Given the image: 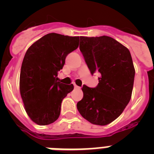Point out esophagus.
<instances>
[{
	"instance_id": "1",
	"label": "esophagus",
	"mask_w": 154,
	"mask_h": 154,
	"mask_svg": "<svg viewBox=\"0 0 154 154\" xmlns=\"http://www.w3.org/2000/svg\"><path fill=\"white\" fill-rule=\"evenodd\" d=\"M74 87H75V89H79L80 87L78 86V85H76L75 84H74Z\"/></svg>"
}]
</instances>
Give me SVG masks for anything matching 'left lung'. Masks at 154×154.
I'll return each instance as SVG.
<instances>
[{
	"instance_id": "8db88e82",
	"label": "left lung",
	"mask_w": 154,
	"mask_h": 154,
	"mask_svg": "<svg viewBox=\"0 0 154 154\" xmlns=\"http://www.w3.org/2000/svg\"><path fill=\"white\" fill-rule=\"evenodd\" d=\"M79 49L91 73H100L96 88L84 85L77 103L82 116L106 126L122 114L133 92L135 69L127 48L109 36H80Z\"/></svg>"
}]
</instances>
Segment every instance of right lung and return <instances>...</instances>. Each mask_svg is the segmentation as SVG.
<instances>
[{
    "mask_svg": "<svg viewBox=\"0 0 154 154\" xmlns=\"http://www.w3.org/2000/svg\"><path fill=\"white\" fill-rule=\"evenodd\" d=\"M79 43V36L50 33L27 50L20 73V93L24 109L36 124H51L59 117L62 99L74 86L58 82V72Z\"/></svg>",
    "mask_w": 154,
    "mask_h": 154,
    "instance_id": "add662e5",
    "label": "right lung"
}]
</instances>
